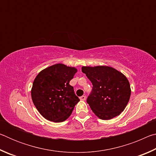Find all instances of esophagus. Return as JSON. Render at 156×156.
Listing matches in <instances>:
<instances>
[{
	"instance_id": "obj_1",
	"label": "esophagus",
	"mask_w": 156,
	"mask_h": 156,
	"mask_svg": "<svg viewBox=\"0 0 156 156\" xmlns=\"http://www.w3.org/2000/svg\"><path fill=\"white\" fill-rule=\"evenodd\" d=\"M86 99V96H82L80 97V100H85Z\"/></svg>"
}]
</instances>
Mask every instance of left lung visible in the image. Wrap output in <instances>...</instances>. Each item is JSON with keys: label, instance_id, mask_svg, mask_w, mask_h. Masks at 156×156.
I'll use <instances>...</instances> for the list:
<instances>
[{"label": "left lung", "instance_id": "1", "mask_svg": "<svg viewBox=\"0 0 156 156\" xmlns=\"http://www.w3.org/2000/svg\"><path fill=\"white\" fill-rule=\"evenodd\" d=\"M82 72L93 84L87 102L96 115L102 120L119 115L131 96L130 84L126 76L108 66L83 67Z\"/></svg>", "mask_w": 156, "mask_h": 156}]
</instances>
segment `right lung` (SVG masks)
<instances>
[{
	"label": "right lung",
	"instance_id": "add662e5",
	"mask_svg": "<svg viewBox=\"0 0 156 156\" xmlns=\"http://www.w3.org/2000/svg\"><path fill=\"white\" fill-rule=\"evenodd\" d=\"M77 69L56 64L42 70L34 80L31 98L39 113L49 121L61 122L67 120L80 99L69 82Z\"/></svg>",
	"mask_w": 156,
	"mask_h": 156
}]
</instances>
